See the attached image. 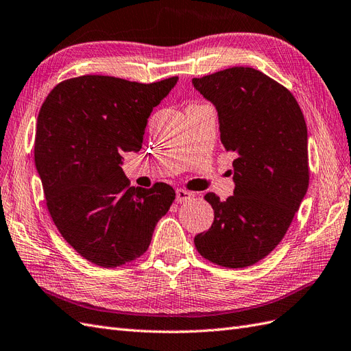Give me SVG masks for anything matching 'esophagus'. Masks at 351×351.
Segmentation results:
<instances>
[{
    "label": "esophagus",
    "mask_w": 351,
    "mask_h": 351,
    "mask_svg": "<svg viewBox=\"0 0 351 351\" xmlns=\"http://www.w3.org/2000/svg\"><path fill=\"white\" fill-rule=\"evenodd\" d=\"M192 197H193V193H192V192L184 191V189H177V192H176V201H177L178 204L189 202Z\"/></svg>",
    "instance_id": "obj_1"
}]
</instances>
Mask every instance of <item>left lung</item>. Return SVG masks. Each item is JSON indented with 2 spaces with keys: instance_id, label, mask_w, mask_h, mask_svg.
<instances>
[{
  "instance_id": "1",
  "label": "left lung",
  "mask_w": 351,
  "mask_h": 351,
  "mask_svg": "<svg viewBox=\"0 0 351 351\" xmlns=\"http://www.w3.org/2000/svg\"><path fill=\"white\" fill-rule=\"evenodd\" d=\"M192 82L219 112L236 184L226 201L205 195L214 223L195 236V246L219 266L248 267L279 245L307 192L304 115L287 87L257 69L234 66Z\"/></svg>"
}]
</instances>
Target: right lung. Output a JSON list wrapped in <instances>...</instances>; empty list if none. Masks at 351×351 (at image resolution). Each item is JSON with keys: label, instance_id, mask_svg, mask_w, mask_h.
Here are the masks:
<instances>
[{"label": "right lung", "instance_id": "right-lung-1", "mask_svg": "<svg viewBox=\"0 0 351 351\" xmlns=\"http://www.w3.org/2000/svg\"><path fill=\"white\" fill-rule=\"evenodd\" d=\"M177 77L140 84L103 75L59 82L38 115L35 165L58 230L85 260L119 267L143 255L174 202L167 183L132 187L122 154L140 150L150 112Z\"/></svg>", "mask_w": 351, "mask_h": 351}]
</instances>
